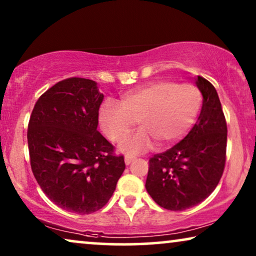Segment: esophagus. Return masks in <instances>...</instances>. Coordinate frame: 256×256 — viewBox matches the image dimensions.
Listing matches in <instances>:
<instances>
[{
  "label": "esophagus",
  "mask_w": 256,
  "mask_h": 256,
  "mask_svg": "<svg viewBox=\"0 0 256 256\" xmlns=\"http://www.w3.org/2000/svg\"><path fill=\"white\" fill-rule=\"evenodd\" d=\"M132 160H135V157H132V156H129V155H127L124 157V163H126V166H129V164H130Z\"/></svg>",
  "instance_id": "1"
}]
</instances>
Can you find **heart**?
Wrapping results in <instances>:
<instances>
[{
  "label": "heart",
  "mask_w": 256,
  "mask_h": 256,
  "mask_svg": "<svg viewBox=\"0 0 256 256\" xmlns=\"http://www.w3.org/2000/svg\"><path fill=\"white\" fill-rule=\"evenodd\" d=\"M200 104L194 86L158 80L124 93L118 104L106 101L99 110V124L110 141L120 142L138 120L141 129L118 146L122 152L136 155L156 141L166 146L180 138L194 124Z\"/></svg>",
  "instance_id": "1"
}]
</instances>
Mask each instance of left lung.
Wrapping results in <instances>:
<instances>
[{"instance_id": "8db88e82", "label": "left lung", "mask_w": 256, "mask_h": 256, "mask_svg": "<svg viewBox=\"0 0 256 256\" xmlns=\"http://www.w3.org/2000/svg\"><path fill=\"white\" fill-rule=\"evenodd\" d=\"M202 96L197 122L180 143L149 160L148 194L170 211L194 208L212 194L226 160L227 126L214 86L194 78Z\"/></svg>"}]
</instances>
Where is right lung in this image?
I'll return each instance as SVG.
<instances>
[{
    "label": "right lung",
    "instance_id": "right-lung-1",
    "mask_svg": "<svg viewBox=\"0 0 256 256\" xmlns=\"http://www.w3.org/2000/svg\"><path fill=\"white\" fill-rule=\"evenodd\" d=\"M102 100L93 80H62L37 100L28 127L37 183L56 205L78 214L104 208L126 168L98 132Z\"/></svg>",
    "mask_w": 256,
    "mask_h": 256
}]
</instances>
